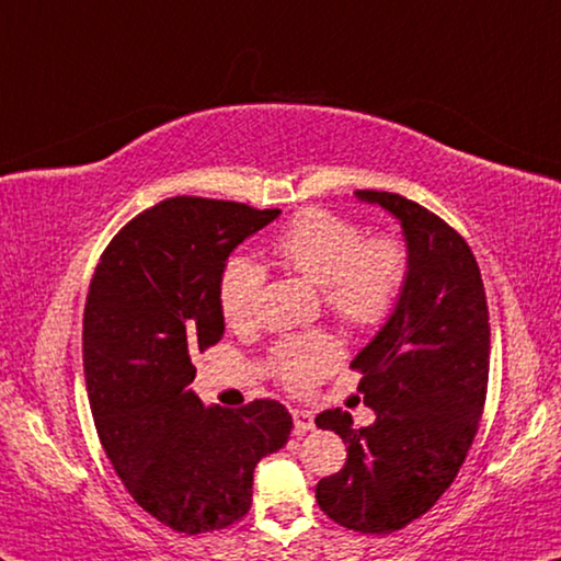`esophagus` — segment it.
I'll return each mask as SVG.
<instances>
[{"instance_id":"esophagus-1","label":"esophagus","mask_w":561,"mask_h":561,"mask_svg":"<svg viewBox=\"0 0 561 561\" xmlns=\"http://www.w3.org/2000/svg\"><path fill=\"white\" fill-rule=\"evenodd\" d=\"M291 417H295V433H297V436H302V433L314 428V415L309 411H299V408H297V411H291Z\"/></svg>"}]
</instances>
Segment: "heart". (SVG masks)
<instances>
[{
    "mask_svg": "<svg viewBox=\"0 0 561 561\" xmlns=\"http://www.w3.org/2000/svg\"><path fill=\"white\" fill-rule=\"evenodd\" d=\"M274 252L289 270L322 289L342 324L373 330L396 309L408 282V247L396 233L365 237L360 224L328 208H307L279 233ZM264 270L249 256H231L219 277V307L229 324H249L259 312ZM330 334H297L272 350V370L291 390H307L340 363Z\"/></svg>",
    "mask_w": 561,
    "mask_h": 561,
    "instance_id": "1",
    "label": "heart"
}]
</instances>
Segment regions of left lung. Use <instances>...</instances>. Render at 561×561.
I'll return each instance as SVG.
<instances>
[{"label": "left lung", "instance_id": "obj_1", "mask_svg": "<svg viewBox=\"0 0 561 561\" xmlns=\"http://www.w3.org/2000/svg\"><path fill=\"white\" fill-rule=\"evenodd\" d=\"M396 216L408 241V282L396 312L353 365L357 390L378 417L355 428L347 411H324L317 428L347 443V461L317 483L334 524L390 534L428 512L454 483L479 431L489 388V307L466 239L415 201L355 191Z\"/></svg>", "mask_w": 561, "mask_h": 561}]
</instances>
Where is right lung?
Masks as SVG:
<instances>
[{
	"instance_id": "add662e5",
	"label": "right lung",
	"mask_w": 561,
	"mask_h": 561,
	"mask_svg": "<svg viewBox=\"0 0 561 561\" xmlns=\"http://www.w3.org/2000/svg\"><path fill=\"white\" fill-rule=\"evenodd\" d=\"M277 216L239 201L165 198L115 233L90 279L82 365L98 438L136 504L188 537L247 516L254 466L291 431L277 400L227 411L188 390L191 355L224 337V264Z\"/></svg>"
}]
</instances>
